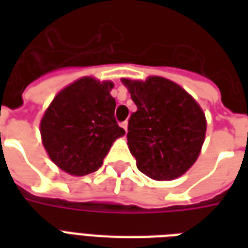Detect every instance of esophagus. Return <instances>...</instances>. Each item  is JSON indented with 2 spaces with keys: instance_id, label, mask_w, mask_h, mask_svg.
I'll return each mask as SVG.
<instances>
[{
  "instance_id": "obj_1",
  "label": "esophagus",
  "mask_w": 248,
  "mask_h": 248,
  "mask_svg": "<svg viewBox=\"0 0 248 248\" xmlns=\"http://www.w3.org/2000/svg\"><path fill=\"white\" fill-rule=\"evenodd\" d=\"M121 127L124 128V132H127V121H124V122H122V124H121Z\"/></svg>"
}]
</instances>
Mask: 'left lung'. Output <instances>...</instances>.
Listing matches in <instances>:
<instances>
[{
    "label": "left lung",
    "mask_w": 248,
    "mask_h": 248,
    "mask_svg": "<svg viewBox=\"0 0 248 248\" xmlns=\"http://www.w3.org/2000/svg\"><path fill=\"white\" fill-rule=\"evenodd\" d=\"M138 109L128 120L127 145L139 171L155 180L181 176L200 155L206 118L196 100L162 77L124 78Z\"/></svg>",
    "instance_id": "left-lung-1"
}]
</instances>
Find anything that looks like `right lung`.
<instances>
[{"instance_id":"add662e5","label":"right lung","mask_w":248,"mask_h":248,"mask_svg":"<svg viewBox=\"0 0 248 248\" xmlns=\"http://www.w3.org/2000/svg\"><path fill=\"white\" fill-rule=\"evenodd\" d=\"M113 83L85 77L60 91L41 121L45 149L71 175L95 172L114 140L124 135L114 118Z\"/></svg>"}]
</instances>
